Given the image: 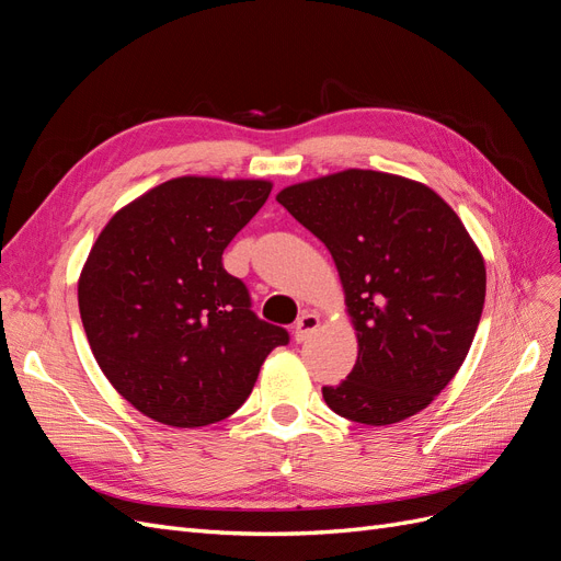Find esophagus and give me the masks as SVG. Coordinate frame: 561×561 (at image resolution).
<instances>
[{
  "mask_svg": "<svg viewBox=\"0 0 561 561\" xmlns=\"http://www.w3.org/2000/svg\"><path fill=\"white\" fill-rule=\"evenodd\" d=\"M320 328V318L316 316V313H304L299 320H297V325H295V342H307V339L316 332Z\"/></svg>",
  "mask_w": 561,
  "mask_h": 561,
  "instance_id": "34e87169",
  "label": "esophagus"
}]
</instances>
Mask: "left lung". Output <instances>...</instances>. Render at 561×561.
<instances>
[{"label": "left lung", "instance_id": "1", "mask_svg": "<svg viewBox=\"0 0 561 561\" xmlns=\"http://www.w3.org/2000/svg\"><path fill=\"white\" fill-rule=\"evenodd\" d=\"M276 201L325 243L342 278L358 360L328 407L365 426L426 410L461 369L486 293L482 252L431 186L348 168Z\"/></svg>", "mask_w": 561, "mask_h": 561}]
</instances>
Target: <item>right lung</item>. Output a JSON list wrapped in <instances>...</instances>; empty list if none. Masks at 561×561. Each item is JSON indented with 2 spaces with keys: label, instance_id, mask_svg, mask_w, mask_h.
I'll use <instances>...</instances> for the list:
<instances>
[{
  "label": "right lung",
  "instance_id": "1",
  "mask_svg": "<svg viewBox=\"0 0 561 561\" xmlns=\"http://www.w3.org/2000/svg\"><path fill=\"white\" fill-rule=\"evenodd\" d=\"M268 180L184 175L118 210L79 276V313L103 375L145 416L198 428L231 416L290 336L250 311L222 252Z\"/></svg>",
  "mask_w": 561,
  "mask_h": 561
}]
</instances>
